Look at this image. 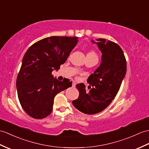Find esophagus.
Wrapping results in <instances>:
<instances>
[{
  "label": "esophagus",
  "instance_id": "1",
  "mask_svg": "<svg viewBox=\"0 0 149 149\" xmlns=\"http://www.w3.org/2000/svg\"><path fill=\"white\" fill-rule=\"evenodd\" d=\"M75 86H76V83H75V82H73V83H72V88H74V87H75Z\"/></svg>",
  "mask_w": 149,
  "mask_h": 149
}]
</instances>
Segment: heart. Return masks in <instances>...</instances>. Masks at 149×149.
<instances>
[{
    "label": "heart",
    "mask_w": 149,
    "mask_h": 149,
    "mask_svg": "<svg viewBox=\"0 0 149 149\" xmlns=\"http://www.w3.org/2000/svg\"><path fill=\"white\" fill-rule=\"evenodd\" d=\"M86 57H93V58H97V55L95 53V52L94 51H89V53H87L86 54Z\"/></svg>",
    "instance_id": "b5f03b06"
}]
</instances>
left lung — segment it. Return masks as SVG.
<instances>
[{"instance_id":"obj_1","label":"left lung","mask_w":149,"mask_h":149,"mask_svg":"<svg viewBox=\"0 0 149 149\" xmlns=\"http://www.w3.org/2000/svg\"><path fill=\"white\" fill-rule=\"evenodd\" d=\"M102 53V61L94 73L88 77L89 90L81 83L76 85L79 91L77 100L72 101L76 109L86 114H95L108 107L118 93L126 73V60L121 48L105 39H96Z\"/></svg>"}]
</instances>
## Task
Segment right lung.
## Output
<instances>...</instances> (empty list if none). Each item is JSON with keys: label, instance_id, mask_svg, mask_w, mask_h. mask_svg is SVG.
Wrapping results in <instances>:
<instances>
[{"label": "right lung", "instance_id": "right-lung-1", "mask_svg": "<svg viewBox=\"0 0 149 149\" xmlns=\"http://www.w3.org/2000/svg\"><path fill=\"white\" fill-rule=\"evenodd\" d=\"M77 39L76 37H47L26 51L17 77L16 88L20 104L30 117L43 119L49 116L55 96L72 86L68 79L60 81L51 73L66 61Z\"/></svg>", "mask_w": 149, "mask_h": 149}]
</instances>
